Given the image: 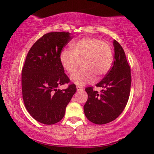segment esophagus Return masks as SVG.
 <instances>
[{
    "mask_svg": "<svg viewBox=\"0 0 154 154\" xmlns=\"http://www.w3.org/2000/svg\"><path fill=\"white\" fill-rule=\"evenodd\" d=\"M76 88H77L78 91H83V88L81 87V86L77 85V86H76Z\"/></svg>",
    "mask_w": 154,
    "mask_h": 154,
    "instance_id": "1",
    "label": "esophagus"
}]
</instances>
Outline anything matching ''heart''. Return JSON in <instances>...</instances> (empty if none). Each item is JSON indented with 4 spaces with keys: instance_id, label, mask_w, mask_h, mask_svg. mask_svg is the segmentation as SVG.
I'll list each match as a JSON object with an SVG mask.
<instances>
[{
    "instance_id": "heart-1",
    "label": "heart",
    "mask_w": 154,
    "mask_h": 154,
    "mask_svg": "<svg viewBox=\"0 0 154 154\" xmlns=\"http://www.w3.org/2000/svg\"><path fill=\"white\" fill-rule=\"evenodd\" d=\"M71 50L64 49L60 54V61L64 70L72 74L73 83L79 85L89 83L94 79H100L110 71L113 62V52L106 42L92 37H84L70 45Z\"/></svg>"
}]
</instances>
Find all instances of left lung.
<instances>
[{
	"label": "left lung",
	"instance_id": "left-lung-1",
	"mask_svg": "<svg viewBox=\"0 0 154 154\" xmlns=\"http://www.w3.org/2000/svg\"><path fill=\"white\" fill-rule=\"evenodd\" d=\"M114 61L110 71L97 84L103 90L98 92L93 87L85 88L88 100L84 113L92 123L102 125L114 121L121 114L130 93L131 71L125 52L119 42L113 41Z\"/></svg>",
	"mask_w": 154,
	"mask_h": 154
}]
</instances>
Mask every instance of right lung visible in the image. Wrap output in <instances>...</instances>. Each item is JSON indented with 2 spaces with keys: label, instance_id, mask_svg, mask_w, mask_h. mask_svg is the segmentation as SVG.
Here are the masks:
<instances>
[{
  "label": "right lung",
  "instance_id": "right-lung-1",
  "mask_svg": "<svg viewBox=\"0 0 154 154\" xmlns=\"http://www.w3.org/2000/svg\"><path fill=\"white\" fill-rule=\"evenodd\" d=\"M69 32L44 34L32 45L22 70L24 106L35 121L52 125L64 117L66 107L76 91L75 84L64 90L59 85L70 83L60 61V54L72 39Z\"/></svg>",
  "mask_w": 154,
  "mask_h": 154
}]
</instances>
